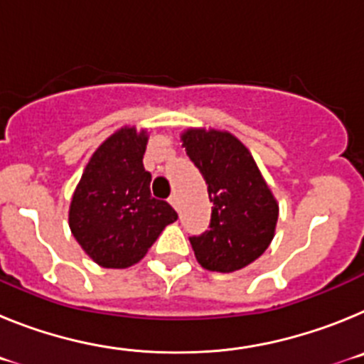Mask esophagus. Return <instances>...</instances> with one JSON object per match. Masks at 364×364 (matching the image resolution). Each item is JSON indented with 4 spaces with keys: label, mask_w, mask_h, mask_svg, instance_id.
I'll use <instances>...</instances> for the list:
<instances>
[{
    "label": "esophagus",
    "mask_w": 364,
    "mask_h": 364,
    "mask_svg": "<svg viewBox=\"0 0 364 364\" xmlns=\"http://www.w3.org/2000/svg\"><path fill=\"white\" fill-rule=\"evenodd\" d=\"M167 202H169V204H171L173 208H175V210H176V208H178V197H176L175 193H173V195H171V197H169V200H167Z\"/></svg>",
    "instance_id": "1"
}]
</instances>
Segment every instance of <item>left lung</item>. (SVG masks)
<instances>
[{
	"label": "left lung",
	"mask_w": 364,
	"mask_h": 364,
	"mask_svg": "<svg viewBox=\"0 0 364 364\" xmlns=\"http://www.w3.org/2000/svg\"><path fill=\"white\" fill-rule=\"evenodd\" d=\"M180 140L213 202L210 230L189 237L198 264L220 273L246 268L275 237L277 198L250 149L230 131L189 127Z\"/></svg>",
	"instance_id": "obj_1"
}]
</instances>
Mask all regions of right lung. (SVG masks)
Instances as JSON below:
<instances>
[{
    "mask_svg": "<svg viewBox=\"0 0 364 364\" xmlns=\"http://www.w3.org/2000/svg\"><path fill=\"white\" fill-rule=\"evenodd\" d=\"M147 129L124 125L87 162L69 205V228L102 268H129L146 257L164 228L178 218L166 200L151 197L144 169Z\"/></svg>",
    "mask_w": 364,
    "mask_h": 364,
    "instance_id": "obj_1",
    "label": "right lung"
}]
</instances>
